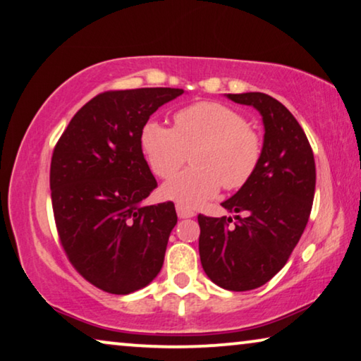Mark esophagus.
Returning <instances> with one entry per match:
<instances>
[{
	"label": "esophagus",
	"mask_w": 361,
	"mask_h": 361,
	"mask_svg": "<svg viewBox=\"0 0 361 361\" xmlns=\"http://www.w3.org/2000/svg\"><path fill=\"white\" fill-rule=\"evenodd\" d=\"M176 210H177V216L179 218H192L193 215H195V213L189 210V208H185L182 205H176Z\"/></svg>",
	"instance_id": "obj_1"
}]
</instances>
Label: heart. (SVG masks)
Returning a JSON list of instances; mask_svg holds the SVG:
<instances>
[{
    "label": "heart",
    "instance_id": "obj_1",
    "mask_svg": "<svg viewBox=\"0 0 361 361\" xmlns=\"http://www.w3.org/2000/svg\"><path fill=\"white\" fill-rule=\"evenodd\" d=\"M140 145L151 171L168 179L190 153L193 168L161 189L164 198L185 208L200 207L216 195L221 184L238 190L252 179L262 159V138L247 127L236 109L219 102H197L174 116V128L149 120L140 133Z\"/></svg>",
    "mask_w": 361,
    "mask_h": 361
}]
</instances>
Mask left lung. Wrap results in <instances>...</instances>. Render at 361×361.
Segmentation results:
<instances>
[{
  "label": "left lung",
  "mask_w": 361,
  "mask_h": 361,
  "mask_svg": "<svg viewBox=\"0 0 361 361\" xmlns=\"http://www.w3.org/2000/svg\"><path fill=\"white\" fill-rule=\"evenodd\" d=\"M226 97L262 116V159L252 179L221 203L233 218L198 215V250L213 283L247 291L279 274L300 241L314 198L316 164L301 125L283 104L264 92Z\"/></svg>",
  "instance_id": "8db88e82"
}]
</instances>
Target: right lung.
<instances>
[{"label": "right lung", "instance_id": "right-lung-1", "mask_svg": "<svg viewBox=\"0 0 361 361\" xmlns=\"http://www.w3.org/2000/svg\"><path fill=\"white\" fill-rule=\"evenodd\" d=\"M184 90L142 87L91 99L68 123L50 164L51 207L65 252L97 288L128 295L151 283L177 223L172 202L143 207L156 189L140 133Z\"/></svg>", "mask_w": 361, "mask_h": 361}]
</instances>
